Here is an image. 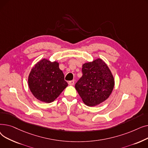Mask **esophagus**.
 Segmentation results:
<instances>
[{"label":"esophagus","mask_w":148,"mask_h":148,"mask_svg":"<svg viewBox=\"0 0 148 148\" xmlns=\"http://www.w3.org/2000/svg\"><path fill=\"white\" fill-rule=\"evenodd\" d=\"M68 84H69V85H74V80H71V81L68 82Z\"/></svg>","instance_id":"obj_1"}]
</instances>
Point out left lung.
<instances>
[{
  "label": "left lung",
  "mask_w": 148,
  "mask_h": 148,
  "mask_svg": "<svg viewBox=\"0 0 148 148\" xmlns=\"http://www.w3.org/2000/svg\"><path fill=\"white\" fill-rule=\"evenodd\" d=\"M82 73L75 88L85 104L95 106L109 97L114 80L110 69L102 59H97L84 64Z\"/></svg>",
  "instance_id": "1"
}]
</instances>
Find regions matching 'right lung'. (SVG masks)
Listing matches in <instances>:
<instances>
[{
  "mask_svg": "<svg viewBox=\"0 0 148 148\" xmlns=\"http://www.w3.org/2000/svg\"><path fill=\"white\" fill-rule=\"evenodd\" d=\"M28 84L34 96L47 103L55 100L68 86L58 62L46 59L39 61L31 69Z\"/></svg>",
  "mask_w": 148,
  "mask_h": 148,
  "instance_id": "add662e5",
  "label": "right lung"
}]
</instances>
